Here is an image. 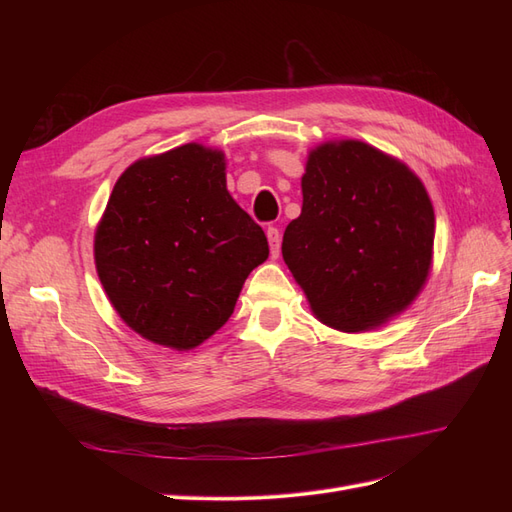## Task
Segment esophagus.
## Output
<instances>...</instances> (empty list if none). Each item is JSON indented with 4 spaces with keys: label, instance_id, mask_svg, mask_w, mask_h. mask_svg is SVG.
I'll list each match as a JSON object with an SVG mask.
<instances>
[{
    "label": "esophagus",
    "instance_id": "1",
    "mask_svg": "<svg viewBox=\"0 0 512 512\" xmlns=\"http://www.w3.org/2000/svg\"><path fill=\"white\" fill-rule=\"evenodd\" d=\"M267 239H269V247H271V258H280V247H282V237L280 230L275 226L267 228Z\"/></svg>",
    "mask_w": 512,
    "mask_h": 512
}]
</instances>
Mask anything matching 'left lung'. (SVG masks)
Here are the masks:
<instances>
[{"label":"left lung","instance_id":"left-lung-1","mask_svg":"<svg viewBox=\"0 0 512 512\" xmlns=\"http://www.w3.org/2000/svg\"><path fill=\"white\" fill-rule=\"evenodd\" d=\"M301 192L282 254L314 316L365 333L406 312L433 260L436 215L423 181L389 153L346 138L309 151Z\"/></svg>","mask_w":512,"mask_h":512}]
</instances>
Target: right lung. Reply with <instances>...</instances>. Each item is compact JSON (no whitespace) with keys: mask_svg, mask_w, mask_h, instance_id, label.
<instances>
[{"mask_svg":"<svg viewBox=\"0 0 512 512\" xmlns=\"http://www.w3.org/2000/svg\"><path fill=\"white\" fill-rule=\"evenodd\" d=\"M94 258L119 318L147 342L185 352L224 327L269 243L226 190L224 151L188 143L123 170Z\"/></svg>","mask_w":512,"mask_h":512,"instance_id":"1","label":"right lung"}]
</instances>
